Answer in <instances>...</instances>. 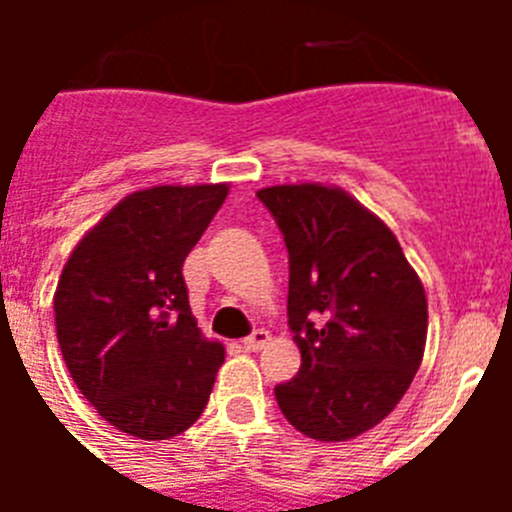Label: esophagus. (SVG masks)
I'll list each match as a JSON object with an SVG mask.
<instances>
[{
  "instance_id": "esophagus-1",
  "label": "esophagus",
  "mask_w": 512,
  "mask_h": 512,
  "mask_svg": "<svg viewBox=\"0 0 512 512\" xmlns=\"http://www.w3.org/2000/svg\"><path fill=\"white\" fill-rule=\"evenodd\" d=\"M269 330H264V328H259V330H253L251 336H246L243 338V348H246V351H259V348H264L266 343H269Z\"/></svg>"
}]
</instances>
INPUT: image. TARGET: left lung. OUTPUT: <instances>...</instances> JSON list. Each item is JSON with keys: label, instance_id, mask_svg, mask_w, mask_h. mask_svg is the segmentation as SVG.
<instances>
[{"label": "left lung", "instance_id": "1", "mask_svg": "<svg viewBox=\"0 0 512 512\" xmlns=\"http://www.w3.org/2000/svg\"><path fill=\"white\" fill-rule=\"evenodd\" d=\"M256 197L287 243V318L302 354L297 377L274 387L279 408L315 441L361 436L423 361V284L395 233L343 189L279 184Z\"/></svg>", "mask_w": 512, "mask_h": 512}]
</instances>
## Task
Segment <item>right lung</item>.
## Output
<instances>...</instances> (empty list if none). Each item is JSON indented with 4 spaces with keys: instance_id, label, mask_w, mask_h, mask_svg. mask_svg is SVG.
<instances>
[{
    "instance_id": "obj_1",
    "label": "right lung",
    "mask_w": 512,
    "mask_h": 512,
    "mask_svg": "<svg viewBox=\"0 0 512 512\" xmlns=\"http://www.w3.org/2000/svg\"><path fill=\"white\" fill-rule=\"evenodd\" d=\"M225 197L228 184L128 194L63 266L53 295L63 361L117 431L166 441L210 400L225 348L197 328L182 266Z\"/></svg>"
}]
</instances>
